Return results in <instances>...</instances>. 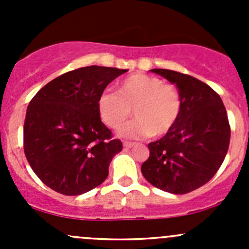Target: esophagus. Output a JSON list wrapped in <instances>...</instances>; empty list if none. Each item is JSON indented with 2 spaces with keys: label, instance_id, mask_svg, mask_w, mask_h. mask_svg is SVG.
<instances>
[{
  "label": "esophagus",
  "instance_id": "1",
  "mask_svg": "<svg viewBox=\"0 0 249 249\" xmlns=\"http://www.w3.org/2000/svg\"><path fill=\"white\" fill-rule=\"evenodd\" d=\"M135 145L134 142H124V147L125 148H132Z\"/></svg>",
  "mask_w": 249,
  "mask_h": 249
}]
</instances>
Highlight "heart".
Masks as SVG:
<instances>
[{
    "mask_svg": "<svg viewBox=\"0 0 249 249\" xmlns=\"http://www.w3.org/2000/svg\"><path fill=\"white\" fill-rule=\"evenodd\" d=\"M131 109L136 119L120 130L123 137H160L169 134L176 125L182 102L173 85L143 73L124 78L118 83L117 94L105 92L97 100L100 118L112 129L123 126Z\"/></svg>",
    "mask_w": 249,
    "mask_h": 249,
    "instance_id": "b5f03b06",
    "label": "heart"
}]
</instances>
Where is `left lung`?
<instances>
[{
  "label": "left lung",
  "instance_id": "obj_1",
  "mask_svg": "<svg viewBox=\"0 0 249 249\" xmlns=\"http://www.w3.org/2000/svg\"><path fill=\"white\" fill-rule=\"evenodd\" d=\"M150 71L176 84L182 109L171 131L148 144L149 158L141 171L164 192L187 194L206 184L224 161L230 142L227 109L201 80L171 70Z\"/></svg>",
  "mask_w": 249,
  "mask_h": 249
}]
</instances>
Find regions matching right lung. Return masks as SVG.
I'll use <instances>...</instances> for the list:
<instances>
[{"label": "right lung", "mask_w": 249, "mask_h": 249, "mask_svg": "<svg viewBox=\"0 0 249 249\" xmlns=\"http://www.w3.org/2000/svg\"><path fill=\"white\" fill-rule=\"evenodd\" d=\"M127 70L88 66L44 85L30 101L24 123V152L50 189L80 195L101 184L113 157L123 149L101 122L97 100Z\"/></svg>", "instance_id": "add662e5"}]
</instances>
